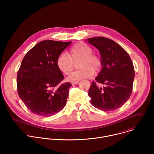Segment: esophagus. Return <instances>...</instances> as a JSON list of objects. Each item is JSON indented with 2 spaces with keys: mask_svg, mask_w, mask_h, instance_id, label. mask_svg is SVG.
Listing matches in <instances>:
<instances>
[{
  "mask_svg": "<svg viewBox=\"0 0 154 154\" xmlns=\"http://www.w3.org/2000/svg\"><path fill=\"white\" fill-rule=\"evenodd\" d=\"M79 83V81H75V82H72V85H77Z\"/></svg>",
  "mask_w": 154,
  "mask_h": 154,
  "instance_id": "34e87169",
  "label": "esophagus"
}]
</instances>
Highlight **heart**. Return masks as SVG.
I'll list each match as a JSON object with an SVG mask.
<instances>
[{
    "instance_id": "heart-1",
    "label": "heart",
    "mask_w": 154,
    "mask_h": 154,
    "mask_svg": "<svg viewBox=\"0 0 154 154\" xmlns=\"http://www.w3.org/2000/svg\"><path fill=\"white\" fill-rule=\"evenodd\" d=\"M92 52L93 49L89 45L83 42H79L70 49L68 55H59L57 59V66L63 74L68 75L74 69V62L80 60L79 68L80 69L72 73L68 80L75 81L90 78L94 74V71H99L102 66L100 58Z\"/></svg>"
}]
</instances>
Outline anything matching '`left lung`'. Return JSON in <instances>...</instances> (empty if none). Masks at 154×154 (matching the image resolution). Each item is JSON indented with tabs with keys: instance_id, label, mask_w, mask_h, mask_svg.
<instances>
[{
	"instance_id": "1",
	"label": "left lung",
	"mask_w": 154,
	"mask_h": 154,
	"mask_svg": "<svg viewBox=\"0 0 154 154\" xmlns=\"http://www.w3.org/2000/svg\"><path fill=\"white\" fill-rule=\"evenodd\" d=\"M100 52L102 69L95 79L103 88L92 82L88 92L91 103L104 112L122 106L132 91L135 70L128 53L115 41L104 37L86 40Z\"/></svg>"
}]
</instances>
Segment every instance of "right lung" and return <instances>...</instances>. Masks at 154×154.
Instances as JSON below:
<instances>
[{
  "label": "right lung",
  "instance_id": "1",
  "mask_svg": "<svg viewBox=\"0 0 154 154\" xmlns=\"http://www.w3.org/2000/svg\"><path fill=\"white\" fill-rule=\"evenodd\" d=\"M72 42L45 40L38 42L24 57L17 76L19 96L30 110L48 117L66 104L71 84L64 79L57 66L59 55Z\"/></svg>",
  "mask_w": 154,
  "mask_h": 154
}]
</instances>
